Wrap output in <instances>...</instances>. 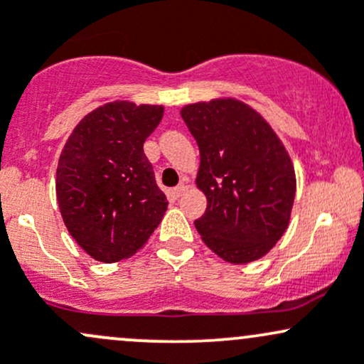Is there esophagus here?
<instances>
[{
	"mask_svg": "<svg viewBox=\"0 0 364 364\" xmlns=\"http://www.w3.org/2000/svg\"><path fill=\"white\" fill-rule=\"evenodd\" d=\"M187 191V186L186 183H181V186H177V187H173V189H171V196L173 198H181L183 193H186Z\"/></svg>",
	"mask_w": 364,
	"mask_h": 364,
	"instance_id": "34e87169",
	"label": "esophagus"
}]
</instances>
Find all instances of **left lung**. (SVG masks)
Returning a JSON list of instances; mask_svg holds the SVG:
<instances>
[{
  "instance_id": "obj_1",
  "label": "left lung",
  "mask_w": 364,
  "mask_h": 364,
  "mask_svg": "<svg viewBox=\"0 0 364 364\" xmlns=\"http://www.w3.org/2000/svg\"><path fill=\"white\" fill-rule=\"evenodd\" d=\"M181 114L199 147L196 183L208 201L194 222L198 232L230 264L260 259L290 222V156L267 121L240 100L191 104Z\"/></svg>"
}]
</instances>
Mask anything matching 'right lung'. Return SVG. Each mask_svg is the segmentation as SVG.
<instances>
[{
    "label": "right lung",
    "mask_w": 364,
    "mask_h": 364,
    "mask_svg": "<svg viewBox=\"0 0 364 364\" xmlns=\"http://www.w3.org/2000/svg\"><path fill=\"white\" fill-rule=\"evenodd\" d=\"M161 105L111 102L80 121L57 166V201L69 234L95 260L134 255L166 212L144 142Z\"/></svg>",
    "instance_id": "add662e5"
}]
</instances>
